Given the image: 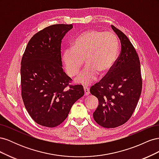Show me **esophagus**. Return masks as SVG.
<instances>
[{
  "label": "esophagus",
  "instance_id": "obj_1",
  "mask_svg": "<svg viewBox=\"0 0 159 159\" xmlns=\"http://www.w3.org/2000/svg\"><path fill=\"white\" fill-rule=\"evenodd\" d=\"M84 92H85V95H89V93H90V91H89V89L88 88H85V87H84Z\"/></svg>",
  "mask_w": 159,
  "mask_h": 159
}]
</instances>
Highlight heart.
I'll return each mask as SVG.
<instances>
[{
    "label": "heart",
    "instance_id": "heart-1",
    "mask_svg": "<svg viewBox=\"0 0 159 159\" xmlns=\"http://www.w3.org/2000/svg\"><path fill=\"white\" fill-rule=\"evenodd\" d=\"M119 43L112 32L89 30L81 34L73 43V47L64 50L62 61L66 73L74 77L79 73L85 60L87 66L77 77V83L89 85L111 70L117 59Z\"/></svg>",
    "mask_w": 159,
    "mask_h": 159
}]
</instances>
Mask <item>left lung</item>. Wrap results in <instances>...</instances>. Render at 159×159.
I'll return each mask as SVG.
<instances>
[{
    "label": "left lung",
    "instance_id": "left-lung-1",
    "mask_svg": "<svg viewBox=\"0 0 159 159\" xmlns=\"http://www.w3.org/2000/svg\"><path fill=\"white\" fill-rule=\"evenodd\" d=\"M121 42V52L113 68L90 93L98 99L93 119L105 128L122 125L131 118L142 90L140 60L127 36L111 25Z\"/></svg>",
    "mask_w": 159,
    "mask_h": 159
}]
</instances>
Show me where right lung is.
<instances>
[{
	"label": "right lung",
	"mask_w": 159,
	"mask_h": 159,
	"mask_svg": "<svg viewBox=\"0 0 159 159\" xmlns=\"http://www.w3.org/2000/svg\"><path fill=\"white\" fill-rule=\"evenodd\" d=\"M72 28V25L58 24L37 32L22 57L23 102L34 121L42 126H58L84 95L82 85H70L72 80L61 68V40Z\"/></svg>",
	"instance_id": "add662e5"
}]
</instances>
